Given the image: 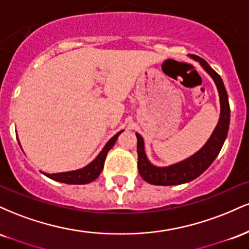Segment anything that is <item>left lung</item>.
<instances>
[{"label":"left lung","mask_w":249,"mask_h":249,"mask_svg":"<svg viewBox=\"0 0 249 249\" xmlns=\"http://www.w3.org/2000/svg\"><path fill=\"white\" fill-rule=\"evenodd\" d=\"M193 59L198 61L205 71L213 78L218 89L220 97V118L212 136L210 137L206 144L204 145L196 153L191 156L185 160L170 165L166 167L154 166L147 159L144 148V139L139 133L137 136V153H138V171L142 178L148 184L159 185V186H172L180 185L185 182L192 181L210 167V165L216 158L222 145H224L226 137H227L228 127H230L231 110L228 103V95L226 91L224 82L221 77L214 71L205 59L199 56L191 55Z\"/></svg>","instance_id":"left-lung-1"}]
</instances>
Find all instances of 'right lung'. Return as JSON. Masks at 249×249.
Returning <instances> with one entry per match:
<instances>
[{
    "mask_svg": "<svg viewBox=\"0 0 249 249\" xmlns=\"http://www.w3.org/2000/svg\"><path fill=\"white\" fill-rule=\"evenodd\" d=\"M123 132H118L112 138L108 141L105 146L103 147L101 153L96 157L95 160H92L90 164L87 165L85 167L79 168L76 171H69V172H62V173H44L45 176L49 177L50 179L56 180V181L64 182V184H70V185H83V184H89V182L93 181V180L98 178V176L101 174L103 167H104V161L107 158V154L108 151L112 148L113 145L118 138V136ZM19 144V142H18Z\"/></svg>",
    "mask_w": 249,
    "mask_h": 249,
    "instance_id": "right-lung-1",
    "label": "right lung"
}]
</instances>
